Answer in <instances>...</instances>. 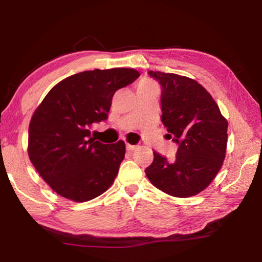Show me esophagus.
Segmentation results:
<instances>
[{"mask_svg": "<svg viewBox=\"0 0 262 262\" xmlns=\"http://www.w3.org/2000/svg\"><path fill=\"white\" fill-rule=\"evenodd\" d=\"M136 147H137L136 145H132V144H126L127 151H133V149H135Z\"/></svg>", "mask_w": 262, "mask_h": 262, "instance_id": "obj_1", "label": "esophagus"}]
</instances>
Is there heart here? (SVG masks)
<instances>
[{
	"mask_svg": "<svg viewBox=\"0 0 262 262\" xmlns=\"http://www.w3.org/2000/svg\"><path fill=\"white\" fill-rule=\"evenodd\" d=\"M143 84H144V85H146V86H151V88H153V84H152V83H149V82H144Z\"/></svg>",
	"mask_w": 262,
	"mask_h": 262,
	"instance_id": "b5f03b06",
	"label": "heart"
}]
</instances>
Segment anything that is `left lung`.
Listing matches in <instances>:
<instances>
[{
    "label": "left lung",
    "mask_w": 262,
    "mask_h": 262,
    "mask_svg": "<svg viewBox=\"0 0 262 262\" xmlns=\"http://www.w3.org/2000/svg\"><path fill=\"white\" fill-rule=\"evenodd\" d=\"M148 75L161 85V110L168 134L178 145L169 161L153 152L145 173L152 185L173 197L203 191L213 181L225 159L227 120L206 89L186 76L159 71Z\"/></svg>",
    "instance_id": "1"
}]
</instances>
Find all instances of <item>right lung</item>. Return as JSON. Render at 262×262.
Returning a JSON list of instances; mask_svg holds the SVG:
<instances>
[{
	"label": "right lung",
	"instance_id": "right-lung-1",
	"mask_svg": "<svg viewBox=\"0 0 262 262\" xmlns=\"http://www.w3.org/2000/svg\"><path fill=\"white\" fill-rule=\"evenodd\" d=\"M138 76L133 69L81 72L60 81L42 100L29 125L28 154L55 192L88 202L113 185L125 143L94 141L90 128L107 120L115 92Z\"/></svg>",
	"mask_w": 262,
	"mask_h": 262
}]
</instances>
